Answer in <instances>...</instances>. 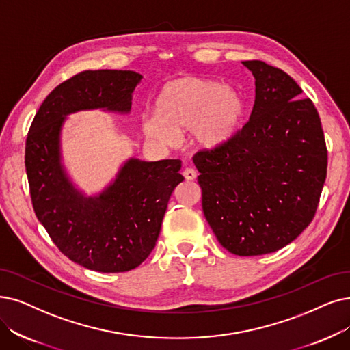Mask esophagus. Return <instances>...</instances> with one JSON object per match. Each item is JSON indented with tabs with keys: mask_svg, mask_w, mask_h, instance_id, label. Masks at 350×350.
I'll use <instances>...</instances> for the list:
<instances>
[{
	"mask_svg": "<svg viewBox=\"0 0 350 350\" xmlns=\"http://www.w3.org/2000/svg\"><path fill=\"white\" fill-rule=\"evenodd\" d=\"M197 171L193 170V167H187V170L184 171V176L187 180H193L195 178H197Z\"/></svg>",
	"mask_w": 350,
	"mask_h": 350,
	"instance_id": "1",
	"label": "esophagus"
}]
</instances>
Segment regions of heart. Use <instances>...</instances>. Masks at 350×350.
Returning a JSON list of instances; mask_svg holds the SVG:
<instances>
[{
    "instance_id": "heart-1",
    "label": "heart",
    "mask_w": 350,
    "mask_h": 350,
    "mask_svg": "<svg viewBox=\"0 0 350 350\" xmlns=\"http://www.w3.org/2000/svg\"><path fill=\"white\" fill-rule=\"evenodd\" d=\"M245 115L244 97L222 83L198 76L176 79L163 88L157 115L142 119L148 137L172 144L175 132L191 131L192 142L213 149L239 131Z\"/></svg>"
}]
</instances>
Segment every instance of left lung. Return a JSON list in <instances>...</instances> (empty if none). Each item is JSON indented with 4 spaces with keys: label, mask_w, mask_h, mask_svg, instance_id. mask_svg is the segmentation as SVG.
<instances>
[{
    "label": "left lung",
    "mask_w": 350,
    "mask_h": 350,
    "mask_svg": "<svg viewBox=\"0 0 350 350\" xmlns=\"http://www.w3.org/2000/svg\"><path fill=\"white\" fill-rule=\"evenodd\" d=\"M243 64L256 79L250 120L226 144L193 155L202 211L235 256L283 248L312 222L327 174V148L310 99L282 68Z\"/></svg>",
    "instance_id": "obj_1"
}]
</instances>
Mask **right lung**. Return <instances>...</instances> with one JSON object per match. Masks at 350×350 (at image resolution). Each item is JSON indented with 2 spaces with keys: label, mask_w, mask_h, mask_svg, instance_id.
Wrapping results in <instances>:
<instances>
[{
  "label": "right lung",
  "mask_w": 350,
  "mask_h": 350,
  "mask_svg": "<svg viewBox=\"0 0 350 350\" xmlns=\"http://www.w3.org/2000/svg\"><path fill=\"white\" fill-rule=\"evenodd\" d=\"M142 76L131 70H85L41 103L25 141V171L34 213L62 253L89 270L123 273L157 244L171 193L184 176L179 159H131L99 197L86 198L60 165L64 116L85 109L129 111Z\"/></svg>",
  "instance_id": "1"
}]
</instances>
